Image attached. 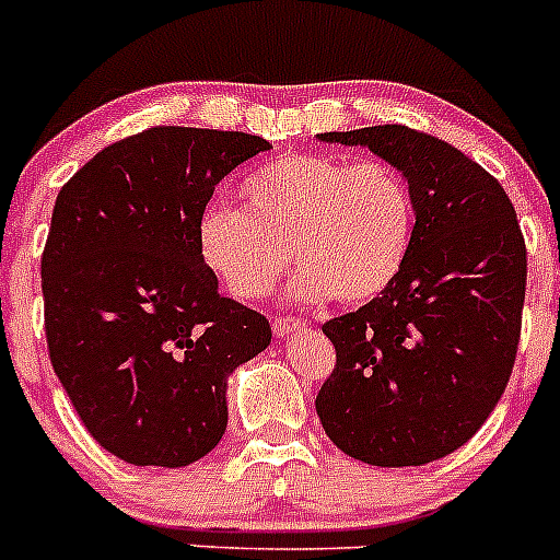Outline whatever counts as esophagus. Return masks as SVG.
I'll return each instance as SVG.
<instances>
[{
  "label": "esophagus",
  "mask_w": 560,
  "mask_h": 560,
  "mask_svg": "<svg viewBox=\"0 0 560 560\" xmlns=\"http://www.w3.org/2000/svg\"><path fill=\"white\" fill-rule=\"evenodd\" d=\"M298 330H306V323H301V319H295V317H276L273 319V334L279 336V339H290V336H295Z\"/></svg>",
  "instance_id": "obj_1"
}]
</instances>
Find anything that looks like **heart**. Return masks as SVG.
<instances>
[{
  "label": "heart",
  "instance_id": "1",
  "mask_svg": "<svg viewBox=\"0 0 560 560\" xmlns=\"http://www.w3.org/2000/svg\"><path fill=\"white\" fill-rule=\"evenodd\" d=\"M243 210L210 205L197 224L202 262L243 301L268 295L290 268L295 295L369 303L390 290L416 237V197L396 166L290 153L241 183Z\"/></svg>",
  "mask_w": 560,
  "mask_h": 560
}]
</instances>
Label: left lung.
Listing matches in <instances>:
<instances>
[{
	"label": "left lung",
	"instance_id": "obj_1",
	"mask_svg": "<svg viewBox=\"0 0 560 560\" xmlns=\"http://www.w3.org/2000/svg\"><path fill=\"white\" fill-rule=\"evenodd\" d=\"M319 139L396 166L418 219L390 290L323 325L336 366L317 416L361 463L427 465L481 430L512 377L528 276L523 230L501 183L438 136L374 125Z\"/></svg>",
	"mask_w": 560,
	"mask_h": 560
}]
</instances>
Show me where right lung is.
Listing matches in <instances>:
<instances>
[{"label":"right lung","mask_w":560,"mask_h":560,"mask_svg":"<svg viewBox=\"0 0 560 560\" xmlns=\"http://www.w3.org/2000/svg\"><path fill=\"white\" fill-rule=\"evenodd\" d=\"M270 142L155 125L86 161L57 194L40 259L51 366L81 424L130 465L183 468L226 430V377L270 323L224 298L197 224L215 186Z\"/></svg>","instance_id":"right-lung-1"}]
</instances>
